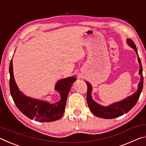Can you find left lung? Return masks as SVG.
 <instances>
[{"instance_id": "left-lung-1", "label": "left lung", "mask_w": 146, "mask_h": 146, "mask_svg": "<svg viewBox=\"0 0 146 146\" xmlns=\"http://www.w3.org/2000/svg\"><path fill=\"white\" fill-rule=\"evenodd\" d=\"M126 41L128 45L135 51L138 56V61L140 65L138 73L140 76V80L139 83H138V89L134 93L129 96V97L125 98L124 99L120 100L119 102L113 103L108 106H104L96 102L93 99L92 95H91V92H92L93 90L92 86L90 83L86 81V84L88 86L87 102L89 108H90L93 114L98 117L106 118V119H111V118H117L125 114V113H127L137 104L138 98L140 97V93L142 91L143 84H144V77H143L142 75V66L140 58L138 56L137 47H136L133 41L131 39L127 38Z\"/></svg>"}]
</instances>
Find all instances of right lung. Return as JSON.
<instances>
[{"instance_id": "obj_1", "label": "right lung", "mask_w": 146, "mask_h": 146, "mask_svg": "<svg viewBox=\"0 0 146 146\" xmlns=\"http://www.w3.org/2000/svg\"><path fill=\"white\" fill-rule=\"evenodd\" d=\"M9 88L15 104L19 110L30 119L40 122H53L62 117L66 105L68 93L76 78L70 76L59 80L55 86V90L60 93V100L51 104L47 101L27 97L19 90L14 78L13 60L9 64Z\"/></svg>"}]
</instances>
